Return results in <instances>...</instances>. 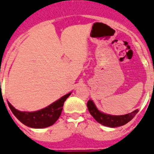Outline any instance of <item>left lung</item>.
<instances>
[{
  "label": "left lung",
  "mask_w": 154,
  "mask_h": 154,
  "mask_svg": "<svg viewBox=\"0 0 154 154\" xmlns=\"http://www.w3.org/2000/svg\"><path fill=\"white\" fill-rule=\"evenodd\" d=\"M87 107L91 116L101 125L110 128H116L126 125L130 121L133 119L134 117L138 112V109L135 110L133 112L124 115H107L105 113L98 111L95 105L91 100H88L87 103Z\"/></svg>",
  "instance_id": "1"
}]
</instances>
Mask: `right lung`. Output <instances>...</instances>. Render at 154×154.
I'll use <instances>...</instances> for the list:
<instances>
[{"label": "right lung", "instance_id": "add662e5", "mask_svg": "<svg viewBox=\"0 0 154 154\" xmlns=\"http://www.w3.org/2000/svg\"><path fill=\"white\" fill-rule=\"evenodd\" d=\"M71 93L65 94L61 98L43 109L32 112L18 111L11 105V103L8 101V103L13 114L21 123L32 128H45L53 125L60 118L65 101Z\"/></svg>", "mask_w": 154, "mask_h": 154}]
</instances>
